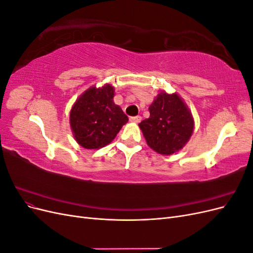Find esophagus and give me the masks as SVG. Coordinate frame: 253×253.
Segmentation results:
<instances>
[{
	"label": "esophagus",
	"mask_w": 253,
	"mask_h": 253,
	"mask_svg": "<svg viewBox=\"0 0 253 253\" xmlns=\"http://www.w3.org/2000/svg\"><path fill=\"white\" fill-rule=\"evenodd\" d=\"M129 121L135 122V124H139L141 121V117L140 116H135V117H129Z\"/></svg>",
	"instance_id": "34e87169"
}]
</instances>
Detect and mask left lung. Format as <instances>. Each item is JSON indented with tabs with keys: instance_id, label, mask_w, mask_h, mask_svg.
I'll return each instance as SVG.
<instances>
[{
	"instance_id": "8db88e82",
	"label": "left lung",
	"mask_w": 253,
	"mask_h": 253,
	"mask_svg": "<svg viewBox=\"0 0 253 253\" xmlns=\"http://www.w3.org/2000/svg\"><path fill=\"white\" fill-rule=\"evenodd\" d=\"M149 111L150 117L139 124L149 147L163 155L180 150L194 128L192 115L181 98L163 91L149 106Z\"/></svg>"
}]
</instances>
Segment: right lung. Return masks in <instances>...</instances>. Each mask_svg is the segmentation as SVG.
<instances>
[{
    "instance_id": "obj_1",
    "label": "right lung",
    "mask_w": 253,
    "mask_h": 253,
    "mask_svg": "<svg viewBox=\"0 0 253 253\" xmlns=\"http://www.w3.org/2000/svg\"><path fill=\"white\" fill-rule=\"evenodd\" d=\"M114 87L93 86L75 102L70 122L75 139L85 149H100L109 144L122 126L128 121L126 115L113 101Z\"/></svg>"
}]
</instances>
